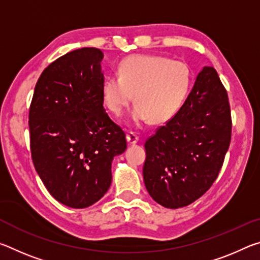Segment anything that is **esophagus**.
Wrapping results in <instances>:
<instances>
[{"instance_id":"34e87169","label":"esophagus","mask_w":260,"mask_h":260,"mask_svg":"<svg viewBox=\"0 0 260 260\" xmlns=\"http://www.w3.org/2000/svg\"><path fill=\"white\" fill-rule=\"evenodd\" d=\"M126 140H127V143H128V144H135L139 141V136L134 134L133 132H129V133L126 135Z\"/></svg>"}]
</instances>
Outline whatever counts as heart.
<instances>
[{"label":"heart","mask_w":260,"mask_h":260,"mask_svg":"<svg viewBox=\"0 0 260 260\" xmlns=\"http://www.w3.org/2000/svg\"><path fill=\"white\" fill-rule=\"evenodd\" d=\"M192 70L183 60L159 55H133L119 64V76L111 74L102 83L109 111L120 116L134 99L129 121L140 126L151 120L165 124L177 116L190 93Z\"/></svg>","instance_id":"b5f03b06"}]
</instances>
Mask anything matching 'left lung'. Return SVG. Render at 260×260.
Listing matches in <instances>:
<instances>
[{"label": "left lung", "instance_id": "1", "mask_svg": "<svg viewBox=\"0 0 260 260\" xmlns=\"http://www.w3.org/2000/svg\"><path fill=\"white\" fill-rule=\"evenodd\" d=\"M231 136L227 91L217 71L204 67L177 116L144 143L149 195L167 209L199 200L217 179Z\"/></svg>", "mask_w": 260, "mask_h": 260}]
</instances>
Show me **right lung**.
I'll return each instance as SVG.
<instances>
[{
  "mask_svg": "<svg viewBox=\"0 0 260 260\" xmlns=\"http://www.w3.org/2000/svg\"><path fill=\"white\" fill-rule=\"evenodd\" d=\"M98 48L70 51L45 69L29 107L35 170L59 203L83 209L100 201L112 181L114 156L127 148L125 133L103 107Z\"/></svg>",
  "mask_w": 260,
  "mask_h": 260,
  "instance_id": "add662e5",
  "label": "right lung"
}]
</instances>
